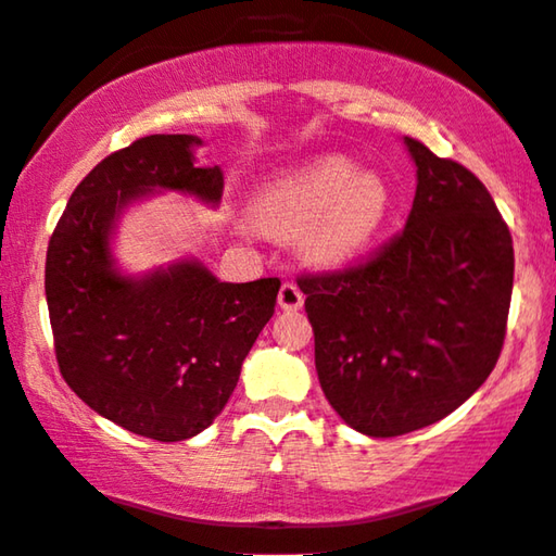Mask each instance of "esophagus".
<instances>
[{
  "instance_id": "34e87169",
  "label": "esophagus",
  "mask_w": 556,
  "mask_h": 556,
  "mask_svg": "<svg viewBox=\"0 0 556 556\" xmlns=\"http://www.w3.org/2000/svg\"><path fill=\"white\" fill-rule=\"evenodd\" d=\"M302 302H305V294L294 282H285L279 287V307L282 309H300Z\"/></svg>"
}]
</instances>
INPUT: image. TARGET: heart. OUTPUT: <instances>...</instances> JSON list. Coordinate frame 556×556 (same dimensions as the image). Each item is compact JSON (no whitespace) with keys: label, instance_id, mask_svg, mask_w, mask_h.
Masks as SVG:
<instances>
[{"label":"heart","instance_id":"1","mask_svg":"<svg viewBox=\"0 0 556 556\" xmlns=\"http://www.w3.org/2000/svg\"><path fill=\"white\" fill-rule=\"evenodd\" d=\"M394 208L387 182L358 173L355 162L325 154L274 177L254 198V216L266 231H305L315 262L348 264L361 256L387 226Z\"/></svg>","mask_w":556,"mask_h":556}]
</instances>
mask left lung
I'll return each instance as SVG.
<instances>
[{
	"instance_id": "8db88e82",
	"label": "left lung",
	"mask_w": 556,
	"mask_h": 556,
	"mask_svg": "<svg viewBox=\"0 0 556 556\" xmlns=\"http://www.w3.org/2000/svg\"><path fill=\"white\" fill-rule=\"evenodd\" d=\"M404 142L417 165L406 226L366 262L298 277L325 399L368 438L434 425L476 394L514 290V241L485 185Z\"/></svg>"
}]
</instances>
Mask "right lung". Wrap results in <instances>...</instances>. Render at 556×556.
<instances>
[{"mask_svg":"<svg viewBox=\"0 0 556 556\" xmlns=\"http://www.w3.org/2000/svg\"><path fill=\"white\" fill-rule=\"evenodd\" d=\"M192 135H150L103 157L73 190L48 243L46 298L65 383L101 417L157 442L203 432L277 305L279 279L218 282L198 262L144 279L114 271L109 233L154 188L218 203L220 167H195Z\"/></svg>","mask_w":556,"mask_h":556,"instance_id":"1","label":"right lung"}]
</instances>
